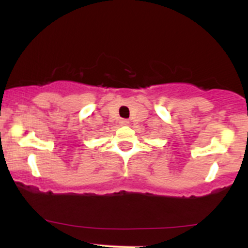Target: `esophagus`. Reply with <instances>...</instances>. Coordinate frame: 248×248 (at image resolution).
Segmentation results:
<instances>
[{
  "mask_svg": "<svg viewBox=\"0 0 248 248\" xmlns=\"http://www.w3.org/2000/svg\"><path fill=\"white\" fill-rule=\"evenodd\" d=\"M120 124H122V126H127V124H129V121H128L127 119H121V120H120Z\"/></svg>",
  "mask_w": 248,
  "mask_h": 248,
  "instance_id": "34e87169",
  "label": "esophagus"
}]
</instances>
